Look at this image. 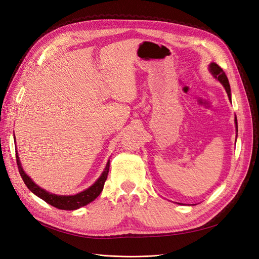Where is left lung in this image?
Wrapping results in <instances>:
<instances>
[{
    "label": "left lung",
    "mask_w": 259,
    "mask_h": 259,
    "mask_svg": "<svg viewBox=\"0 0 259 259\" xmlns=\"http://www.w3.org/2000/svg\"><path fill=\"white\" fill-rule=\"evenodd\" d=\"M209 72L214 75L215 79H217L219 82H221L224 88L227 92V94H228V97H229V100L231 101V90H230V85H229V81H228V77H227L226 73L224 72V70L219 67L217 64H215V62H210L209 65ZM234 122H236V126H237V131H238V121H237V117L236 120H234Z\"/></svg>",
    "instance_id": "left-lung-1"
}]
</instances>
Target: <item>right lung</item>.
I'll list each match as a JSON object with an SVG mask.
<instances>
[{"instance_id":"right-lung-1","label":"right lung","mask_w":259,"mask_h":259,"mask_svg":"<svg viewBox=\"0 0 259 259\" xmlns=\"http://www.w3.org/2000/svg\"><path fill=\"white\" fill-rule=\"evenodd\" d=\"M16 161H17V165H18V170L20 173V176L23 180V183L26 184L28 187V189L33 192L35 195H37L38 198H41L44 200L46 203H49L52 206L59 208V209H67V210H73L77 209L82 206L88 205L89 203L95 200L100 192L104 189V185L105 182L107 180V176L109 173V166H110V161H108L107 165L103 171V174L100 175V177L88 189L76 193L74 195H58V194H54L51 192H48L46 190L42 189L41 187H38L36 184L33 183V180L31 179L26 173L25 170L21 167V163L19 160L18 153L16 151Z\"/></svg>"}]
</instances>
